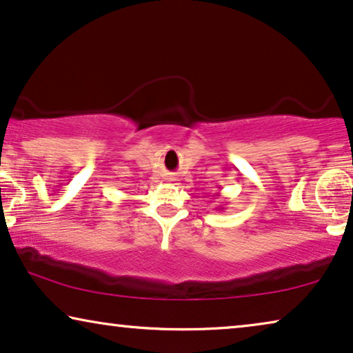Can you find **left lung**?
<instances>
[{"mask_svg": "<svg viewBox=\"0 0 353 353\" xmlns=\"http://www.w3.org/2000/svg\"><path fill=\"white\" fill-rule=\"evenodd\" d=\"M220 210H221V207H220Z\"/></svg>", "mask_w": 353, "mask_h": 353, "instance_id": "8db88e82", "label": "left lung"}]
</instances>
